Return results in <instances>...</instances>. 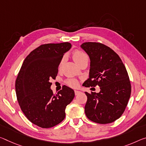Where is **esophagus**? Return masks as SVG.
<instances>
[{
  "label": "esophagus",
  "mask_w": 146,
  "mask_h": 146,
  "mask_svg": "<svg viewBox=\"0 0 146 146\" xmlns=\"http://www.w3.org/2000/svg\"><path fill=\"white\" fill-rule=\"evenodd\" d=\"M80 93H81V92L78 91V90H75V94L76 96H78V95L80 94Z\"/></svg>",
  "instance_id": "1"
}]
</instances>
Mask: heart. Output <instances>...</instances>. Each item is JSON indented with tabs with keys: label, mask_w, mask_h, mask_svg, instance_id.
<instances>
[{
	"label": "heart",
	"mask_w": 146,
	"mask_h": 146,
	"mask_svg": "<svg viewBox=\"0 0 146 146\" xmlns=\"http://www.w3.org/2000/svg\"><path fill=\"white\" fill-rule=\"evenodd\" d=\"M85 58H87V56L84 52L80 51V50H76L73 52V58L77 64H78L80 62H81L83 59ZM64 61V57L62 58L60 62L59 67H60L62 66ZM66 83L68 84V86L72 88H77L78 85V82L77 81V80L75 79V78H69V79H68L66 80Z\"/></svg>",
	"instance_id": "obj_1"
}]
</instances>
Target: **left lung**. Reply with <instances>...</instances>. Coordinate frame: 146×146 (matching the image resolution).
Segmentation results:
<instances>
[{
  "instance_id": "left-lung-1",
  "label": "left lung",
  "mask_w": 146,
  "mask_h": 146,
  "mask_svg": "<svg viewBox=\"0 0 146 146\" xmlns=\"http://www.w3.org/2000/svg\"><path fill=\"white\" fill-rule=\"evenodd\" d=\"M90 60L89 78L85 87H100L99 93L85 92L88 99L86 117L98 123L114 122L123 114L131 96L128 73L119 56L112 48L100 43L86 42L80 45Z\"/></svg>"
}]
</instances>
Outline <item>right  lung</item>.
<instances>
[{
  "label": "right lung",
  "instance_id": "obj_1",
  "mask_svg": "<svg viewBox=\"0 0 146 146\" xmlns=\"http://www.w3.org/2000/svg\"><path fill=\"white\" fill-rule=\"evenodd\" d=\"M71 46L68 42L41 45L28 55L21 68L15 81L18 103L28 119L38 127L50 128L63 121L66 106L75 97L67 86L54 95L50 82Z\"/></svg>",
  "mask_w": 146,
  "mask_h": 146
}]
</instances>
